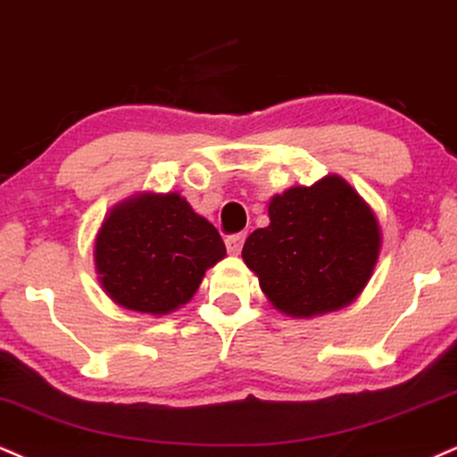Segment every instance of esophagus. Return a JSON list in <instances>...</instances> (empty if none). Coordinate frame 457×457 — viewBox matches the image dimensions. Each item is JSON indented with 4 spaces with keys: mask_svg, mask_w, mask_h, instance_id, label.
Listing matches in <instances>:
<instances>
[{
    "mask_svg": "<svg viewBox=\"0 0 457 457\" xmlns=\"http://www.w3.org/2000/svg\"><path fill=\"white\" fill-rule=\"evenodd\" d=\"M244 241H245L244 233L230 235V237H227V250L230 252V254H239L241 247H244Z\"/></svg>",
    "mask_w": 457,
    "mask_h": 457,
    "instance_id": "esophagus-1",
    "label": "esophagus"
}]
</instances>
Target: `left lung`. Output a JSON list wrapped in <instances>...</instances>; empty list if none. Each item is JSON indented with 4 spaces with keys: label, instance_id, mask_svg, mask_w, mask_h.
I'll list each match as a JSON object with an SVG mask.
<instances>
[{
    "label": "left lung",
    "instance_id": "left-lung-1",
    "mask_svg": "<svg viewBox=\"0 0 457 457\" xmlns=\"http://www.w3.org/2000/svg\"><path fill=\"white\" fill-rule=\"evenodd\" d=\"M269 220L241 258L279 313L303 320L356 301L379 261L381 227L345 179L332 173L273 195Z\"/></svg>",
    "mask_w": 457,
    "mask_h": 457
}]
</instances>
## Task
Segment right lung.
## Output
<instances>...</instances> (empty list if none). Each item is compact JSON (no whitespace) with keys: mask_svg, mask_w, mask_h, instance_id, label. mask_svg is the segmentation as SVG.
I'll use <instances>...</instances> for the list:
<instances>
[{"mask_svg":"<svg viewBox=\"0 0 457 457\" xmlns=\"http://www.w3.org/2000/svg\"><path fill=\"white\" fill-rule=\"evenodd\" d=\"M227 256L216 227L178 193H137L116 203L95 235L101 288L129 312L165 315L199 290Z\"/></svg>","mask_w":457,"mask_h":457,"instance_id":"add662e5","label":"right lung"}]
</instances>
